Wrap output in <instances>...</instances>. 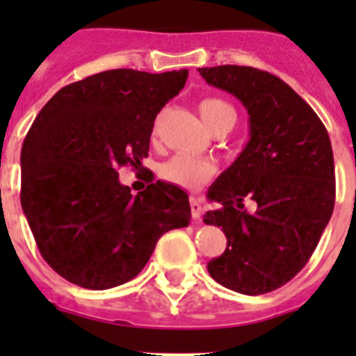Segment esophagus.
<instances>
[{
    "label": "esophagus",
    "instance_id": "esophagus-1",
    "mask_svg": "<svg viewBox=\"0 0 356 356\" xmlns=\"http://www.w3.org/2000/svg\"><path fill=\"white\" fill-rule=\"evenodd\" d=\"M191 213H193L194 221H200L201 213H203V207H201V201L197 197H191Z\"/></svg>",
    "mask_w": 356,
    "mask_h": 356
}]
</instances>
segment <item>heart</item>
Here are the masks:
<instances>
[{
	"instance_id": "heart-1",
	"label": "heart",
	"mask_w": 356,
	"mask_h": 356,
	"mask_svg": "<svg viewBox=\"0 0 356 356\" xmlns=\"http://www.w3.org/2000/svg\"><path fill=\"white\" fill-rule=\"evenodd\" d=\"M200 115L210 131L221 124H228L229 128L235 124V110L217 97H207L200 103ZM213 172L216 168L212 162L191 155H175L160 165V178L163 181L188 191L205 185Z\"/></svg>"
}]
</instances>
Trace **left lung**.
<instances>
[{
  "instance_id": "obj_1",
  "label": "left lung",
  "mask_w": 356,
  "mask_h": 356,
  "mask_svg": "<svg viewBox=\"0 0 356 356\" xmlns=\"http://www.w3.org/2000/svg\"><path fill=\"white\" fill-rule=\"evenodd\" d=\"M197 71L250 115V140L209 188L217 209L203 221L221 226L228 244L207 267L222 287L266 294L303 269L332 217V143L310 105L271 72L246 65ZM246 197L257 205L251 214L243 210Z\"/></svg>"
}]
</instances>
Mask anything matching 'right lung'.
Returning a JSON list of instances; mask_svg holds the SVG:
<instances>
[{
    "label": "right lung",
    "instance_id": "obj_1",
    "mask_svg": "<svg viewBox=\"0 0 356 356\" xmlns=\"http://www.w3.org/2000/svg\"><path fill=\"white\" fill-rule=\"evenodd\" d=\"M187 76V69L92 74L58 90L31 124L21 207L42 259L71 284H127L165 232L188 225L185 191L159 180L134 196L118 172L128 163L143 171L156 114Z\"/></svg>",
    "mask_w": 356,
    "mask_h": 356
}]
</instances>
